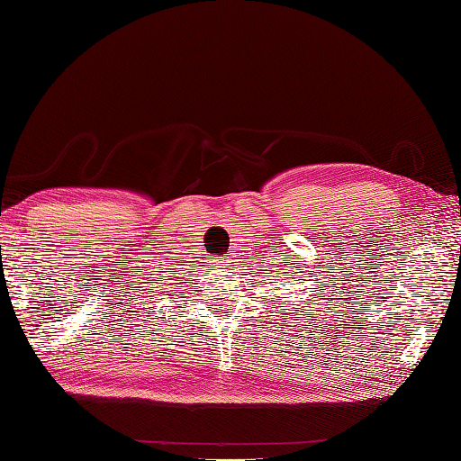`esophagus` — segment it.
Masks as SVG:
<instances>
[{"label":"esophagus","instance_id":"1","mask_svg":"<svg viewBox=\"0 0 461 461\" xmlns=\"http://www.w3.org/2000/svg\"><path fill=\"white\" fill-rule=\"evenodd\" d=\"M221 268H223V267H221Z\"/></svg>","mask_w":461,"mask_h":461}]
</instances>
